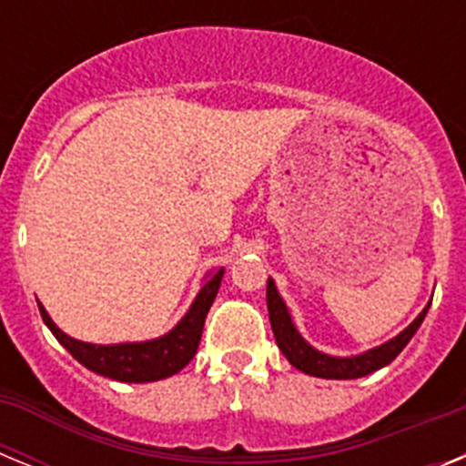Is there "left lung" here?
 Returning a JSON list of instances; mask_svg holds the SVG:
<instances>
[{"label":"left lung","instance_id":"1","mask_svg":"<svg viewBox=\"0 0 466 466\" xmlns=\"http://www.w3.org/2000/svg\"><path fill=\"white\" fill-rule=\"evenodd\" d=\"M266 303H268V317L270 327H273V336L275 340H278V348L282 350V355L287 357L289 364L296 366L299 371L315 378H327V380H352V378H364L369 376V373L382 369V366H387L390 361L397 360V355L409 345V340L413 339V333L418 331L422 319H425L427 310H430L431 306L430 300L425 310L420 312L409 327L403 329L399 336L387 340V343L366 350L361 355L333 357L312 348V345L300 336L296 324L291 322L287 303H284L282 296H279L273 278H268V287H266Z\"/></svg>","mask_w":466,"mask_h":466}]
</instances>
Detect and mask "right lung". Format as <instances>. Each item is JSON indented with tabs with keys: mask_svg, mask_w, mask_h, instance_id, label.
Instances as JSON below:
<instances>
[{
	"mask_svg": "<svg viewBox=\"0 0 466 466\" xmlns=\"http://www.w3.org/2000/svg\"><path fill=\"white\" fill-rule=\"evenodd\" d=\"M221 278H224V268L209 270L187 315L158 339L139 340V343L95 345L76 340L53 322L39 300L36 303H39L44 324L51 329L53 336L60 340V345L69 355L79 364H84L88 371L118 382H154L175 376L193 360L200 336H203L205 317H208L221 287Z\"/></svg>",
	"mask_w": 466,
	"mask_h": 466,
	"instance_id": "add662e5",
	"label": "right lung"
}]
</instances>
